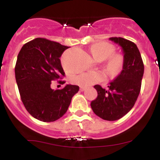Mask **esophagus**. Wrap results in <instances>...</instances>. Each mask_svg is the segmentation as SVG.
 Masks as SVG:
<instances>
[{
  "label": "esophagus",
  "instance_id": "1",
  "mask_svg": "<svg viewBox=\"0 0 160 160\" xmlns=\"http://www.w3.org/2000/svg\"><path fill=\"white\" fill-rule=\"evenodd\" d=\"M86 90V87H80V90H81V91H83V90Z\"/></svg>",
  "mask_w": 160,
  "mask_h": 160
}]
</instances>
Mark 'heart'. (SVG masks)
I'll return each mask as SVG.
<instances>
[{"mask_svg": "<svg viewBox=\"0 0 160 160\" xmlns=\"http://www.w3.org/2000/svg\"><path fill=\"white\" fill-rule=\"evenodd\" d=\"M90 53L97 61L105 60L107 57L106 70L110 76H117L123 67V57L120 53H114V48L112 45L107 42H98L90 47ZM112 55H111L110 54ZM106 79L105 73L101 71H90L82 73L72 78L71 81L74 84L80 87H88L92 85L104 81Z\"/></svg>", "mask_w": 160, "mask_h": 160, "instance_id": "1", "label": "heart"}]
</instances>
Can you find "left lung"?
<instances>
[{"instance_id":"left-lung-1","label":"left lung","mask_w":160,"mask_h":160,"mask_svg":"<svg viewBox=\"0 0 160 160\" xmlns=\"http://www.w3.org/2000/svg\"><path fill=\"white\" fill-rule=\"evenodd\" d=\"M110 40L121 46L123 53V67L121 73L110 82L105 90L99 85L94 88L98 92L90 103L96 115L107 121H115L128 114L135 105L140 92L144 66L138 47L134 42L122 38Z\"/></svg>"}]
</instances>
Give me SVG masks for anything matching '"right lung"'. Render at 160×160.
Returning a JSON list of instances; mask_svg holds the SVG:
<instances>
[{
  "mask_svg": "<svg viewBox=\"0 0 160 160\" xmlns=\"http://www.w3.org/2000/svg\"><path fill=\"white\" fill-rule=\"evenodd\" d=\"M68 48L38 38L25 43L18 55L15 78L21 98L28 112L42 122H53L62 117L79 90L75 85L55 90L50 87L52 81L65 75L60 58Z\"/></svg>",
  "mask_w": 160,
  "mask_h": 160,
  "instance_id": "obj_1",
  "label": "right lung"
}]
</instances>
